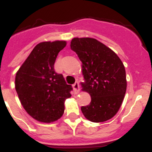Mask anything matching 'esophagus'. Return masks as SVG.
Returning <instances> with one entry per match:
<instances>
[{"label": "esophagus", "instance_id": "esophagus-1", "mask_svg": "<svg viewBox=\"0 0 152 152\" xmlns=\"http://www.w3.org/2000/svg\"><path fill=\"white\" fill-rule=\"evenodd\" d=\"M72 87H73L74 91H75V94H78L79 91H80V85H79V83L77 82V81H76V82L72 85Z\"/></svg>", "mask_w": 152, "mask_h": 152}]
</instances>
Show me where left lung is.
Listing matches in <instances>:
<instances>
[{
	"label": "left lung",
	"instance_id": "left-lung-1",
	"mask_svg": "<svg viewBox=\"0 0 152 152\" xmlns=\"http://www.w3.org/2000/svg\"><path fill=\"white\" fill-rule=\"evenodd\" d=\"M71 49L82 62L85 80L83 91L89 93V105L81 107L90 121L101 123L113 117L119 110L126 91V70L117 55L93 38H74Z\"/></svg>",
	"mask_w": 152,
	"mask_h": 152
}]
</instances>
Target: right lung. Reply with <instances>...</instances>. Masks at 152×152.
Wrapping results in <instances>:
<instances>
[{
	"mask_svg": "<svg viewBox=\"0 0 152 152\" xmlns=\"http://www.w3.org/2000/svg\"><path fill=\"white\" fill-rule=\"evenodd\" d=\"M65 45V41L40 42L16 75L15 88L21 104L37 121L52 123L61 118L64 101L72 96V85L54 69L58 54Z\"/></svg>",
	"mask_w": 152,
	"mask_h": 152,
	"instance_id": "add662e5",
	"label": "right lung"
}]
</instances>
